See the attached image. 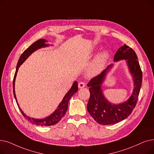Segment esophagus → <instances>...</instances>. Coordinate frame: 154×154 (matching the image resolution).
Listing matches in <instances>:
<instances>
[{
    "label": "esophagus",
    "mask_w": 154,
    "mask_h": 154,
    "mask_svg": "<svg viewBox=\"0 0 154 154\" xmlns=\"http://www.w3.org/2000/svg\"><path fill=\"white\" fill-rule=\"evenodd\" d=\"M85 85V82H82V81L80 82L79 83V84H78V87H79V88H80V89H82V88H84Z\"/></svg>",
    "instance_id": "1"
}]
</instances>
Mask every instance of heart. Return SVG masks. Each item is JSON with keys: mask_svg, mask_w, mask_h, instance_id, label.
Masks as SVG:
<instances>
[{"mask_svg": "<svg viewBox=\"0 0 154 154\" xmlns=\"http://www.w3.org/2000/svg\"><path fill=\"white\" fill-rule=\"evenodd\" d=\"M108 57V53L107 52L100 53L90 66L89 71L91 74H96L101 72Z\"/></svg>", "mask_w": 154, "mask_h": 154, "instance_id": "b5f03b06", "label": "heart"}]
</instances>
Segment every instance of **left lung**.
<instances>
[{
	"instance_id": "left-lung-1",
	"label": "left lung",
	"mask_w": 154,
	"mask_h": 154,
	"mask_svg": "<svg viewBox=\"0 0 154 154\" xmlns=\"http://www.w3.org/2000/svg\"><path fill=\"white\" fill-rule=\"evenodd\" d=\"M126 60L128 68L134 81V89L128 101L119 104H112L107 101L103 94L101 85L106 73L112 65L108 66L100 74L91 79L89 87L90 98L87 106L89 114L99 124L112 125L123 121L131 115L137 104L142 82V72L140 68L136 53L125 44L115 53L114 61Z\"/></svg>"
}]
</instances>
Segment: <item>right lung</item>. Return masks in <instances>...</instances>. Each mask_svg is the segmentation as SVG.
Wrapping results in <instances>:
<instances>
[{"label": "right lung", "instance_id": "right-lung-1", "mask_svg": "<svg viewBox=\"0 0 154 154\" xmlns=\"http://www.w3.org/2000/svg\"><path fill=\"white\" fill-rule=\"evenodd\" d=\"M46 42V41L44 39H40L38 40V41H36V42H35L33 44H32L29 48H28L22 53V55H21V57H20L19 60H18V62H17V64L16 70V72H15V74L14 76V79H13V84H12L14 96L15 99L16 101L17 104L18 106V108H19V110L21 111L22 115L26 119L28 120V122H29L32 124L36 125H39V126H51V125H54L57 124V123H58L60 122V120L62 118V117L64 116L66 111H67L68 103H69V101L70 97L78 91V84H77V81H75L74 83L73 84V85L72 86V88L70 89V91L66 94V95L63 97L62 102L60 103L58 107L57 108V109L55 110V111L54 112L52 113L50 116L46 117L44 119L31 118L28 116H26V114H24V112L21 110V109L19 108V104L17 101V99H16L15 90H14V83H15L16 77L17 75L18 69L20 66V65H21L27 59V58L31 54L32 52H34L38 48H41L42 47H45V46H48V45L45 44Z\"/></svg>", "mask_w": 154, "mask_h": 154}]
</instances>
